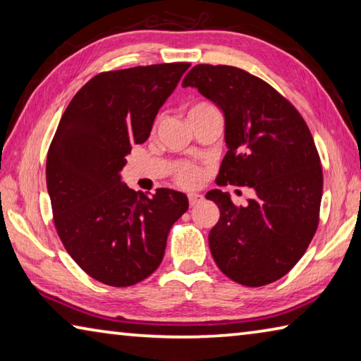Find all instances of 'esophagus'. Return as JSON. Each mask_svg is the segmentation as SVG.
I'll list each match as a JSON object with an SVG mask.
<instances>
[{
  "label": "esophagus",
  "mask_w": 361,
  "mask_h": 361,
  "mask_svg": "<svg viewBox=\"0 0 361 361\" xmlns=\"http://www.w3.org/2000/svg\"><path fill=\"white\" fill-rule=\"evenodd\" d=\"M188 199H189V205L191 207H195L197 204H200L204 200V195L202 194H195V192H192V194H189L188 195Z\"/></svg>",
  "instance_id": "1"
}]
</instances>
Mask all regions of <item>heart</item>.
Listing matches in <instances>:
<instances>
[{
  "label": "heart",
  "mask_w": 361,
  "mask_h": 361,
  "mask_svg": "<svg viewBox=\"0 0 361 361\" xmlns=\"http://www.w3.org/2000/svg\"><path fill=\"white\" fill-rule=\"evenodd\" d=\"M199 176H200V172L195 167H191V166H186L183 167L180 170V176L178 180L181 185H186V186H192L195 185V183L199 181Z\"/></svg>",
  "instance_id": "1"
}]
</instances>
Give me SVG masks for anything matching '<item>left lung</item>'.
Returning <instances> with one entry per match:
<instances>
[{
    "mask_svg": "<svg viewBox=\"0 0 361 361\" xmlns=\"http://www.w3.org/2000/svg\"><path fill=\"white\" fill-rule=\"evenodd\" d=\"M224 116L228 152L218 185L248 186L255 197L235 207L219 189L209 234L213 259L234 282L262 286L301 259L319 226L323 173L312 133L295 106L262 79L235 66L195 65L183 79Z\"/></svg>",
    "mask_w": 361,
    "mask_h": 361,
    "instance_id": "obj_1",
    "label": "left lung"
}]
</instances>
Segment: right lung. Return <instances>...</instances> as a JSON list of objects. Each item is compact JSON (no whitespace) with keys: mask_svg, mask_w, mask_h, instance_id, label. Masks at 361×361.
<instances>
[{"mask_svg":"<svg viewBox=\"0 0 361 361\" xmlns=\"http://www.w3.org/2000/svg\"><path fill=\"white\" fill-rule=\"evenodd\" d=\"M189 63L100 73L66 106L47 152L54 223L66 252L90 277L130 286L162 262L167 235L188 210L169 188L152 197L122 183L133 145L148 140L159 109Z\"/></svg>","mask_w":361,"mask_h":361,"instance_id":"1","label":"right lung"}]
</instances>
